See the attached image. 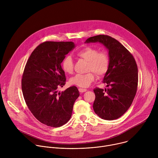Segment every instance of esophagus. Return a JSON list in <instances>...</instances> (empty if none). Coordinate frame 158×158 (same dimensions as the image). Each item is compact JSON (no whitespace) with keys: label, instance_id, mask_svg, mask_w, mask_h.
I'll use <instances>...</instances> for the list:
<instances>
[{"label":"esophagus","instance_id":"obj_1","mask_svg":"<svg viewBox=\"0 0 158 158\" xmlns=\"http://www.w3.org/2000/svg\"><path fill=\"white\" fill-rule=\"evenodd\" d=\"M87 91V89H82V88H79V91L81 93H84Z\"/></svg>","mask_w":158,"mask_h":158}]
</instances>
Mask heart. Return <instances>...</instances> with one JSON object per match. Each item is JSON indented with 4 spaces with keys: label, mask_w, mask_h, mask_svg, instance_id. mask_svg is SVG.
Wrapping results in <instances>:
<instances>
[{
    "label": "heart",
    "mask_w": 158,
    "mask_h": 158,
    "mask_svg": "<svg viewBox=\"0 0 158 158\" xmlns=\"http://www.w3.org/2000/svg\"><path fill=\"white\" fill-rule=\"evenodd\" d=\"M77 55L87 61L86 74H77L69 79V83L80 87L85 88L91 85L95 79V73L98 76H104L108 71L110 60L105 52H98V49L87 46L80 50ZM62 70L67 74H72L74 69V63L71 56H66L61 62ZM94 73H93L92 72Z\"/></svg>",
    "instance_id": "1"
}]
</instances>
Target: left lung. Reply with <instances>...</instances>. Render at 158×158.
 <instances>
[{
    "instance_id": "obj_1",
    "label": "left lung",
    "mask_w": 158,
    "mask_h": 158,
    "mask_svg": "<svg viewBox=\"0 0 158 158\" xmlns=\"http://www.w3.org/2000/svg\"><path fill=\"white\" fill-rule=\"evenodd\" d=\"M99 42L107 49L109 68L102 82L103 89L95 88L93 104L95 113L105 120H114L123 116L136 96L138 82L137 64L132 55L116 39L106 35L87 39L85 43Z\"/></svg>"
}]
</instances>
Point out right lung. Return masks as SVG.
<instances>
[{
    "instance_id": "add662e5",
    "label": "right lung",
    "mask_w": 158,
    "mask_h": 158,
    "mask_svg": "<svg viewBox=\"0 0 158 158\" xmlns=\"http://www.w3.org/2000/svg\"><path fill=\"white\" fill-rule=\"evenodd\" d=\"M74 48L73 42H44L26 63L22 79L24 98L34 117L48 126L57 127L68 122L79 96L76 86L58 90L66 79L61 62Z\"/></svg>"
}]
</instances>
